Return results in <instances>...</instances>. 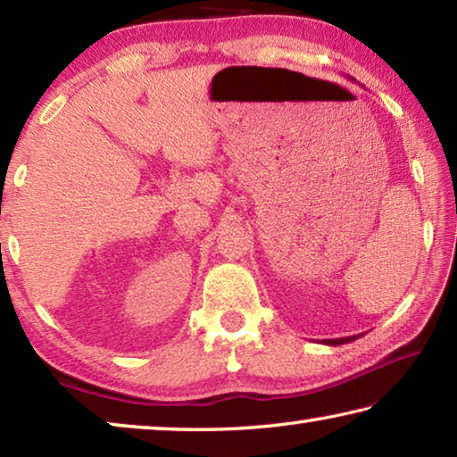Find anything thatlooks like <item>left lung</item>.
Segmentation results:
<instances>
[{"label":"left lung","mask_w":457,"mask_h":457,"mask_svg":"<svg viewBox=\"0 0 457 457\" xmlns=\"http://www.w3.org/2000/svg\"><path fill=\"white\" fill-rule=\"evenodd\" d=\"M353 80V79H351ZM354 82V80H353ZM359 337H362V335H354V337H345V338H327V340H322L324 345H330V346H337V345H345V343H353V340H357Z\"/></svg>","instance_id":"left-lung-1"}]
</instances>
